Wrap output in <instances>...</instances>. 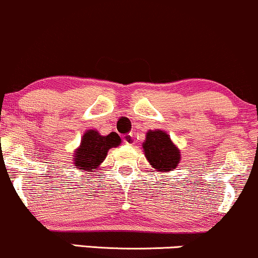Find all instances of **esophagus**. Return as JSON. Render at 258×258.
<instances>
[{
	"label": "esophagus",
	"mask_w": 258,
	"mask_h": 258,
	"mask_svg": "<svg viewBox=\"0 0 258 258\" xmlns=\"http://www.w3.org/2000/svg\"><path fill=\"white\" fill-rule=\"evenodd\" d=\"M123 141L128 145H133L135 143V135L133 134V133H130V134H128V135H124Z\"/></svg>",
	"instance_id": "obj_1"
}]
</instances>
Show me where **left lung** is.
Here are the masks:
<instances>
[{"label":"left lung","mask_w":258,"mask_h":258,"mask_svg":"<svg viewBox=\"0 0 258 258\" xmlns=\"http://www.w3.org/2000/svg\"><path fill=\"white\" fill-rule=\"evenodd\" d=\"M143 147L150 164L161 172L174 169L180 161L179 150L173 145L169 135L162 130H150Z\"/></svg>","instance_id":"1"}]
</instances>
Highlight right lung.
<instances>
[{
	"mask_svg": "<svg viewBox=\"0 0 258 258\" xmlns=\"http://www.w3.org/2000/svg\"><path fill=\"white\" fill-rule=\"evenodd\" d=\"M119 144L120 138L115 133L101 137L96 130H89L84 134L80 147L74 153L75 168L84 172H94L106 158L108 150Z\"/></svg>",
	"mask_w": 258,
	"mask_h": 258,
	"instance_id": "obj_1",
	"label": "right lung"
}]
</instances>
